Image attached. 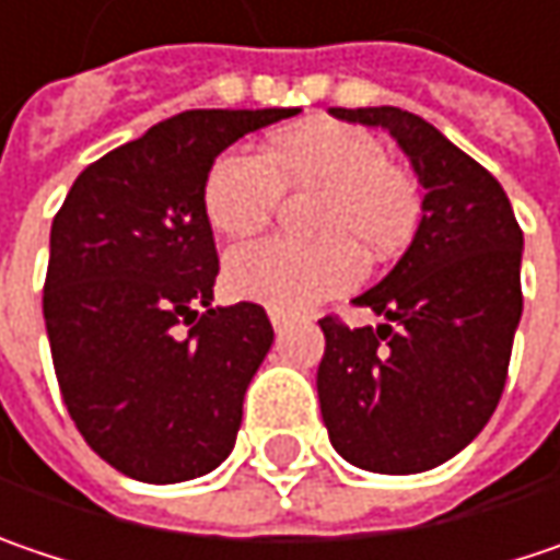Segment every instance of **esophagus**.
<instances>
[{"instance_id":"1","label":"esophagus","mask_w":560,"mask_h":560,"mask_svg":"<svg viewBox=\"0 0 560 560\" xmlns=\"http://www.w3.org/2000/svg\"><path fill=\"white\" fill-rule=\"evenodd\" d=\"M269 319H272V329H276V332H281V329L288 326V316L281 311H269Z\"/></svg>"}]
</instances>
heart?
I'll return each instance as SVG.
<instances>
[{"instance_id": "heart-1", "label": "heart", "mask_w": 560, "mask_h": 560, "mask_svg": "<svg viewBox=\"0 0 560 560\" xmlns=\"http://www.w3.org/2000/svg\"><path fill=\"white\" fill-rule=\"evenodd\" d=\"M288 189H319L316 241L269 237L231 249L228 288L281 313H304L361 279V253L386 259L409 244L421 221V189L386 161L374 132L316 119L279 132L266 154L224 151L202 186V212L221 237L241 241L269 224Z\"/></svg>"}]
</instances>
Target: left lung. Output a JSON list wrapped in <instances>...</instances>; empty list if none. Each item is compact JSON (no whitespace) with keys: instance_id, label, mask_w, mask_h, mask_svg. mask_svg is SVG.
<instances>
[{"instance_id":"1","label":"left lung","mask_w":560,"mask_h":560,"mask_svg":"<svg viewBox=\"0 0 560 560\" xmlns=\"http://www.w3.org/2000/svg\"><path fill=\"white\" fill-rule=\"evenodd\" d=\"M383 126L424 189L409 249L354 298L383 316L348 329L323 316L319 409L336 453L383 476L424 472L456 456L494 415L523 313V231L508 192L428 119L399 107H332Z\"/></svg>"}]
</instances>
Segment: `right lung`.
I'll return each instance as SVG.
<instances>
[{
	"label": "right lung",
	"instance_id": "1",
	"mask_svg": "<svg viewBox=\"0 0 560 560\" xmlns=\"http://www.w3.org/2000/svg\"><path fill=\"white\" fill-rule=\"evenodd\" d=\"M294 114L171 116L88 164L52 218V368L75 428L122 476L189 481L234 450L276 332L259 304L212 307L218 249L202 186L228 145Z\"/></svg>",
	"mask_w": 560,
	"mask_h": 560
}]
</instances>
